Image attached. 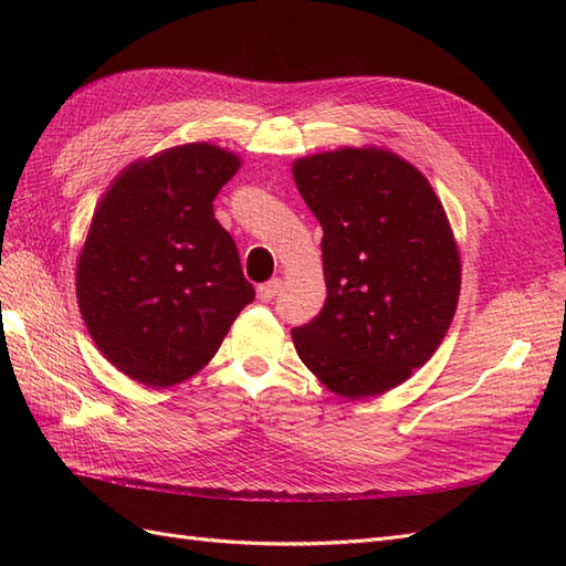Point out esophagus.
<instances>
[{
  "instance_id": "obj_1",
  "label": "esophagus",
  "mask_w": 566,
  "mask_h": 566,
  "mask_svg": "<svg viewBox=\"0 0 566 566\" xmlns=\"http://www.w3.org/2000/svg\"><path fill=\"white\" fill-rule=\"evenodd\" d=\"M281 285H283V281H281V279H271L269 283H264V285L256 287V297H260L262 302H271L273 297L279 295Z\"/></svg>"
}]
</instances>
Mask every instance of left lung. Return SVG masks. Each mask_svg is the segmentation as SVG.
I'll return each instance as SVG.
<instances>
[{"label": "left lung", "mask_w": 566, "mask_h": 566, "mask_svg": "<svg viewBox=\"0 0 566 566\" xmlns=\"http://www.w3.org/2000/svg\"><path fill=\"white\" fill-rule=\"evenodd\" d=\"M323 229L328 297L293 331L304 366L345 399L401 385L439 349L460 295V256L430 181L378 148L293 165Z\"/></svg>", "instance_id": "8db88e82"}]
</instances>
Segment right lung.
I'll list each match as a JSON object with an SVG mask.
<instances>
[{"label": "right lung", "instance_id": "obj_1", "mask_svg": "<svg viewBox=\"0 0 566 566\" xmlns=\"http://www.w3.org/2000/svg\"><path fill=\"white\" fill-rule=\"evenodd\" d=\"M241 167L212 144L129 165L94 212L77 304L108 361L148 387L191 378L254 300L212 200Z\"/></svg>", "mask_w": 566, "mask_h": 566}]
</instances>
